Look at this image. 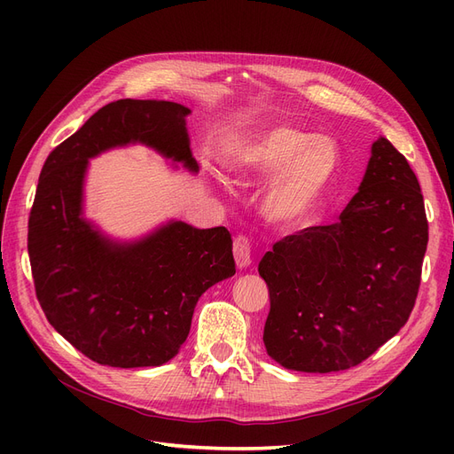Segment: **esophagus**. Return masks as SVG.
<instances>
[{
    "instance_id": "esophagus-1",
    "label": "esophagus",
    "mask_w": 454,
    "mask_h": 454,
    "mask_svg": "<svg viewBox=\"0 0 454 454\" xmlns=\"http://www.w3.org/2000/svg\"><path fill=\"white\" fill-rule=\"evenodd\" d=\"M235 261H237V267L244 269V267H250L252 261H254V244L248 237H237L235 239Z\"/></svg>"
}]
</instances>
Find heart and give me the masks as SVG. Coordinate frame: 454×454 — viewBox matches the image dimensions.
<instances>
[{
	"instance_id": "heart-1",
	"label": "heart",
	"mask_w": 454,
	"mask_h": 454,
	"mask_svg": "<svg viewBox=\"0 0 454 454\" xmlns=\"http://www.w3.org/2000/svg\"><path fill=\"white\" fill-rule=\"evenodd\" d=\"M240 180L274 177L265 197V214L277 223L305 219L339 168L337 144L290 125L257 132L229 160Z\"/></svg>"
}]
</instances>
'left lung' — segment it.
I'll return each mask as SVG.
<instances>
[{
    "label": "left lung",
    "mask_w": 454,
    "mask_h": 454,
    "mask_svg": "<svg viewBox=\"0 0 454 454\" xmlns=\"http://www.w3.org/2000/svg\"><path fill=\"white\" fill-rule=\"evenodd\" d=\"M426 244L428 219L417 176L380 136L339 222L287 235L259 261L270 297L267 354L305 373L367 360L409 320Z\"/></svg>",
    "instance_id": "8db88e82"
}]
</instances>
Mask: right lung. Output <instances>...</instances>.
I'll return each mask as SVG.
<instances>
[{"instance_id":"right-lung-1","label":"right lung","mask_w":454,"mask_h":454,"mask_svg":"<svg viewBox=\"0 0 454 454\" xmlns=\"http://www.w3.org/2000/svg\"><path fill=\"white\" fill-rule=\"evenodd\" d=\"M164 100H117L51 151L28 219L35 295L47 320L87 358L155 367L177 354L199 297L235 274L231 232L172 222L136 242H114L83 219L90 157L145 144L197 172L185 117Z\"/></svg>"}]
</instances>
